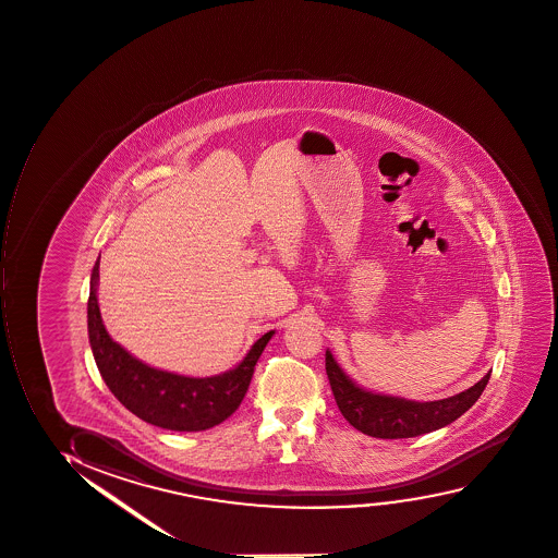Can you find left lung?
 <instances>
[{"instance_id": "left-lung-1", "label": "left lung", "mask_w": 558, "mask_h": 558, "mask_svg": "<svg viewBox=\"0 0 558 558\" xmlns=\"http://www.w3.org/2000/svg\"><path fill=\"white\" fill-rule=\"evenodd\" d=\"M326 373L342 416L347 417L352 427L362 430L363 435L375 438L417 437L456 422L457 417L463 416L476 403L490 376L487 373L472 388L448 399L417 403L407 401L403 397L363 390L350 380V376L344 375L329 350H326Z\"/></svg>"}]
</instances>
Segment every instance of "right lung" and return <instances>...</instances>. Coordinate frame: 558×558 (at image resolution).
<instances>
[{
  "label": "right lung",
  "mask_w": 558,
  "mask_h": 558,
  "mask_svg": "<svg viewBox=\"0 0 558 558\" xmlns=\"http://www.w3.org/2000/svg\"><path fill=\"white\" fill-rule=\"evenodd\" d=\"M99 258L89 281L88 333L108 390L144 422L170 430H206L232 416L247 393L258 357L276 331L264 333L234 369L208 378L154 369L112 341L97 303Z\"/></svg>",
  "instance_id": "right-lung-1"
}]
</instances>
